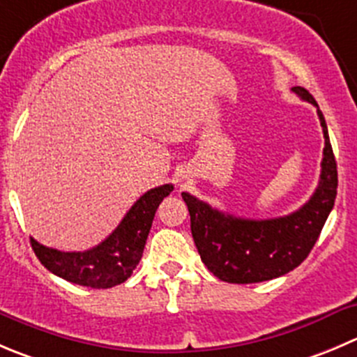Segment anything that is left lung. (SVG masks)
Listing matches in <instances>:
<instances>
[{
  "label": "left lung",
  "mask_w": 357,
  "mask_h": 357,
  "mask_svg": "<svg viewBox=\"0 0 357 357\" xmlns=\"http://www.w3.org/2000/svg\"><path fill=\"white\" fill-rule=\"evenodd\" d=\"M291 91L317 108L316 99L303 86H293ZM317 116L324 134L321 179L309 202L295 213L272 220H245L181 193L200 259L221 281L251 284L281 278L296 268L316 244L335 206L338 186L337 162L319 108Z\"/></svg>",
  "instance_id": "8db88e82"
}]
</instances>
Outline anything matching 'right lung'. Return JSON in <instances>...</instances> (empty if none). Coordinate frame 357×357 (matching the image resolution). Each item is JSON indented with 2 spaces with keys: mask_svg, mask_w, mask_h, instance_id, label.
Instances as JSON below:
<instances>
[{
  "mask_svg": "<svg viewBox=\"0 0 357 357\" xmlns=\"http://www.w3.org/2000/svg\"><path fill=\"white\" fill-rule=\"evenodd\" d=\"M172 190V185H162L139 197L119 227L89 251L64 252L47 248L31 237L34 255L52 274L73 284L94 289L122 284L130 278L143 256L157 207Z\"/></svg>",
  "mask_w": 357,
  "mask_h": 357,
  "instance_id": "right-lung-1",
  "label": "right lung"
}]
</instances>
